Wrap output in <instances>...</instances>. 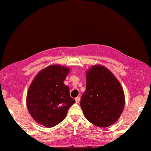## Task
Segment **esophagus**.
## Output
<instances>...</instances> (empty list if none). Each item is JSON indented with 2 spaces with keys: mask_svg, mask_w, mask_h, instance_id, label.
<instances>
[{
  "mask_svg": "<svg viewBox=\"0 0 151 151\" xmlns=\"http://www.w3.org/2000/svg\"><path fill=\"white\" fill-rule=\"evenodd\" d=\"M75 101H76V103H79V101H80V97H79V96H77V98H75Z\"/></svg>",
  "mask_w": 151,
  "mask_h": 151,
  "instance_id": "esophagus-1",
  "label": "esophagus"
}]
</instances>
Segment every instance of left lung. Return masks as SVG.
<instances>
[{"mask_svg":"<svg viewBox=\"0 0 151 151\" xmlns=\"http://www.w3.org/2000/svg\"><path fill=\"white\" fill-rule=\"evenodd\" d=\"M125 96L120 83L104 67L95 65L86 72V91L80 106L86 119L93 125H112L124 110Z\"/></svg>","mask_w":151,"mask_h":151,"instance_id":"1","label":"left lung"}]
</instances>
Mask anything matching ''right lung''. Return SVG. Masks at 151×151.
Wrapping results in <instances>:
<instances>
[{
  "mask_svg": "<svg viewBox=\"0 0 151 151\" xmlns=\"http://www.w3.org/2000/svg\"><path fill=\"white\" fill-rule=\"evenodd\" d=\"M69 72L59 65L49 66L37 74L29 87L27 109L35 120L45 127L60 124L75 103L70 88L64 84Z\"/></svg>",
  "mask_w": 151,
  "mask_h": 151,
  "instance_id": "add662e5",
  "label": "right lung"
}]
</instances>
